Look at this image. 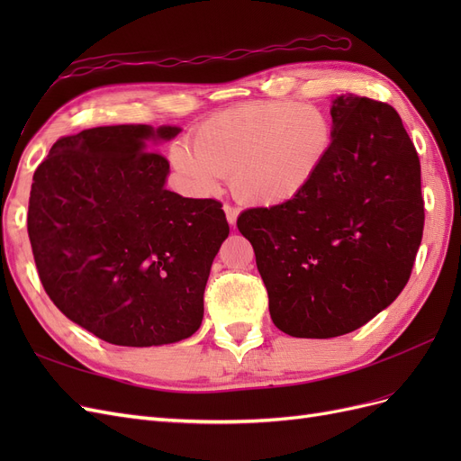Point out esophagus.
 <instances>
[{
  "label": "esophagus",
  "instance_id": "34e87169",
  "mask_svg": "<svg viewBox=\"0 0 461 461\" xmlns=\"http://www.w3.org/2000/svg\"><path fill=\"white\" fill-rule=\"evenodd\" d=\"M222 209H225V213H227V221H229V225H234L236 219H239L240 209H239V207H234V205H230V203H225V205H222Z\"/></svg>",
  "mask_w": 461,
  "mask_h": 461
}]
</instances>
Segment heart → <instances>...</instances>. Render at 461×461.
Wrapping results in <instances>:
<instances>
[{
  "label": "heart",
  "mask_w": 461,
  "mask_h": 461,
  "mask_svg": "<svg viewBox=\"0 0 461 461\" xmlns=\"http://www.w3.org/2000/svg\"><path fill=\"white\" fill-rule=\"evenodd\" d=\"M334 127L323 109L300 102H249L203 121L192 148L171 149L175 169L194 192L209 196L230 173L236 196L276 207L305 196L323 175Z\"/></svg>",
  "instance_id": "b5f03b06"
}]
</instances>
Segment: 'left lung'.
Segmentation results:
<instances>
[{
	"label": "left lung",
	"mask_w": 461,
	"mask_h": 461,
	"mask_svg": "<svg viewBox=\"0 0 461 461\" xmlns=\"http://www.w3.org/2000/svg\"><path fill=\"white\" fill-rule=\"evenodd\" d=\"M330 115L334 146L317 185L236 221L254 246L275 327L296 339L340 337L388 308L423 236L421 165L396 109L346 94Z\"/></svg>",
	"instance_id": "8db88e82"
}]
</instances>
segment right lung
<instances>
[{
    "label": "right lung",
    "instance_id": "add662e5",
    "mask_svg": "<svg viewBox=\"0 0 461 461\" xmlns=\"http://www.w3.org/2000/svg\"><path fill=\"white\" fill-rule=\"evenodd\" d=\"M178 127L115 124L63 136L34 171L29 239L40 281L73 323L109 344L192 337L229 222L217 200L165 188L151 144Z\"/></svg>",
    "mask_w": 461,
    "mask_h": 461
}]
</instances>
